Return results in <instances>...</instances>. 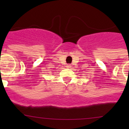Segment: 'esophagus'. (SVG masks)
Instances as JSON below:
<instances>
[{
	"label": "esophagus",
	"instance_id": "34e87169",
	"mask_svg": "<svg viewBox=\"0 0 129 129\" xmlns=\"http://www.w3.org/2000/svg\"><path fill=\"white\" fill-rule=\"evenodd\" d=\"M66 67H67V68H71V67H72V66H71V65H67V66H66Z\"/></svg>",
	"mask_w": 129,
	"mask_h": 129
}]
</instances>
